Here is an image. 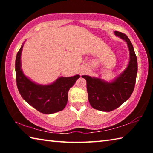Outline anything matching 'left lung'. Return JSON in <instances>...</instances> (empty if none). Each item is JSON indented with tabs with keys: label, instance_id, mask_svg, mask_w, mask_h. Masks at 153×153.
<instances>
[{
	"label": "left lung",
	"instance_id": "8db88e82",
	"mask_svg": "<svg viewBox=\"0 0 153 153\" xmlns=\"http://www.w3.org/2000/svg\"><path fill=\"white\" fill-rule=\"evenodd\" d=\"M115 33L128 44L130 59L127 69L111 83L88 76H82L86 80L90 105L95 109L107 112L116 109L130 97L135 87L138 71V62L132 44L125 33L117 31H115Z\"/></svg>",
	"mask_w": 153,
	"mask_h": 153
}]
</instances>
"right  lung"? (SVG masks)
I'll use <instances>...</instances> for the list:
<instances>
[{"label": "right lung", "mask_w": 153, "mask_h": 153, "mask_svg": "<svg viewBox=\"0 0 153 153\" xmlns=\"http://www.w3.org/2000/svg\"><path fill=\"white\" fill-rule=\"evenodd\" d=\"M23 45L18 51L15 59V76L18 90L28 104L39 112L51 114L62 111L65 107L70 88L79 78V75L59 78L48 86L38 85L25 77L21 69V53Z\"/></svg>", "instance_id": "add662e5"}]
</instances>
